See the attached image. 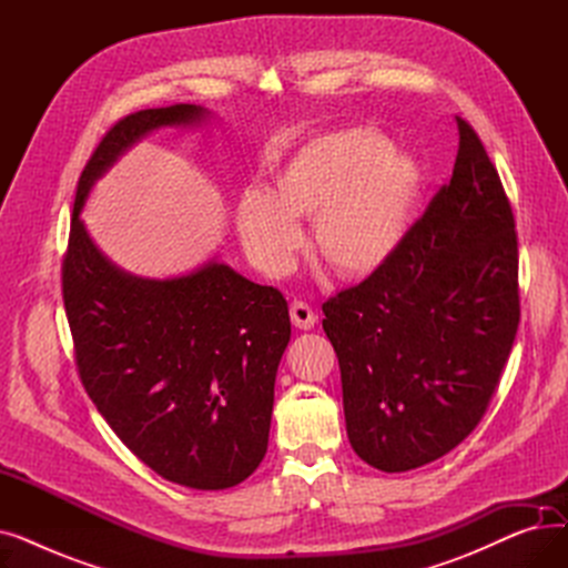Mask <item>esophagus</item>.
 I'll list each match as a JSON object with an SVG mask.
<instances>
[{"label":"esophagus","mask_w":568,"mask_h":568,"mask_svg":"<svg viewBox=\"0 0 568 568\" xmlns=\"http://www.w3.org/2000/svg\"><path fill=\"white\" fill-rule=\"evenodd\" d=\"M290 317H292V324L300 326V329H311L317 320V315L313 313V308L306 302H292Z\"/></svg>","instance_id":"1"}]
</instances>
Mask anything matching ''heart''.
I'll list each match as a JSON object with an SVG mask.
<instances>
[{"label":"heart","mask_w":568,"mask_h":568,"mask_svg":"<svg viewBox=\"0 0 568 568\" xmlns=\"http://www.w3.org/2000/svg\"><path fill=\"white\" fill-rule=\"evenodd\" d=\"M419 193V170L389 152L371 129H343L306 142L276 174L268 193L236 202V227L253 262L268 274L290 266L302 244L296 219H315L317 255L343 278H364L389 260Z\"/></svg>","instance_id":"heart-1"}]
</instances>
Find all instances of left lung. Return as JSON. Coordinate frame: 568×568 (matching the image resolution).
Segmentation results:
<instances>
[{
  "instance_id": "obj_1",
  "label": "left lung",
  "mask_w": 568,
  "mask_h": 568,
  "mask_svg": "<svg viewBox=\"0 0 568 568\" xmlns=\"http://www.w3.org/2000/svg\"><path fill=\"white\" fill-rule=\"evenodd\" d=\"M452 179L359 285L322 304L354 454L407 471L479 426L518 334V234L476 131L456 116Z\"/></svg>"
}]
</instances>
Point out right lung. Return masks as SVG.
Here are the masks:
<instances>
[{
    "instance_id": "right-lung-1",
    "label": "right lung",
    "mask_w": 568,
    "mask_h": 568,
    "mask_svg": "<svg viewBox=\"0 0 568 568\" xmlns=\"http://www.w3.org/2000/svg\"><path fill=\"white\" fill-rule=\"evenodd\" d=\"M202 114L189 103L149 108L105 131L78 182L62 296L80 382L116 437L163 479L223 490L248 479L266 454L292 334L285 296L219 262L168 281L129 276L80 221L89 186L126 146Z\"/></svg>"
}]
</instances>
